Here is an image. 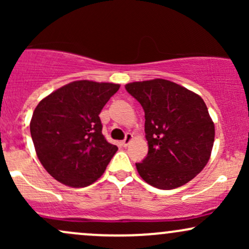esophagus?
<instances>
[{"instance_id": "34e87169", "label": "esophagus", "mask_w": 249, "mask_h": 249, "mask_svg": "<svg viewBox=\"0 0 249 249\" xmlns=\"http://www.w3.org/2000/svg\"><path fill=\"white\" fill-rule=\"evenodd\" d=\"M131 141H132V134H131V133H127L126 136H125V139H124V141L122 142V145H123V146H124V147H126L127 145L130 144V142H131Z\"/></svg>"}]
</instances>
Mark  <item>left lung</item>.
<instances>
[{
  "mask_svg": "<svg viewBox=\"0 0 249 249\" xmlns=\"http://www.w3.org/2000/svg\"><path fill=\"white\" fill-rule=\"evenodd\" d=\"M145 112L147 156L136 162L151 186L173 190L206 166L214 142V124L202 98L166 79L125 85Z\"/></svg>",
  "mask_w": 249,
  "mask_h": 249,
  "instance_id": "1",
  "label": "left lung"
}]
</instances>
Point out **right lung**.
<instances>
[{
  "instance_id": "right-lung-1",
  "label": "right lung",
  "mask_w": 249,
  "mask_h": 249,
  "mask_svg": "<svg viewBox=\"0 0 249 249\" xmlns=\"http://www.w3.org/2000/svg\"><path fill=\"white\" fill-rule=\"evenodd\" d=\"M112 83L76 81L38 103L30 122L37 157L50 176L85 187L104 173L118 150L102 133V108L118 91Z\"/></svg>"
}]
</instances>
